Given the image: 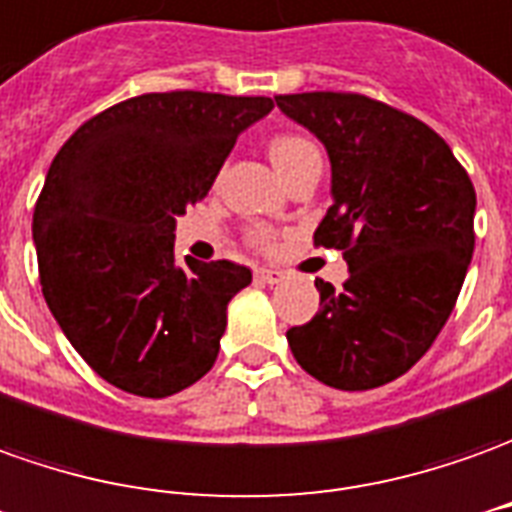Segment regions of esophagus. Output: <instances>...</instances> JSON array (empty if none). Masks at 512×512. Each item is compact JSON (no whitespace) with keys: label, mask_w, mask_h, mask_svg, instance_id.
Here are the masks:
<instances>
[{"label":"esophagus","mask_w":512,"mask_h":512,"mask_svg":"<svg viewBox=\"0 0 512 512\" xmlns=\"http://www.w3.org/2000/svg\"><path fill=\"white\" fill-rule=\"evenodd\" d=\"M281 278H284L281 270H270V267H259V270H256V281H259V284H278Z\"/></svg>","instance_id":"esophagus-1"}]
</instances>
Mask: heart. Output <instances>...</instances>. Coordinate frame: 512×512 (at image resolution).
Listing matches in <instances>:
<instances>
[{"label": "heart", "mask_w": 512, "mask_h": 512, "mask_svg": "<svg viewBox=\"0 0 512 512\" xmlns=\"http://www.w3.org/2000/svg\"><path fill=\"white\" fill-rule=\"evenodd\" d=\"M317 153L315 144L309 142L306 136L301 133H278L276 139L270 142V158H273V164L276 169L287 178V172H290L295 164H301L306 155ZM256 245H267V236L264 234H256Z\"/></svg>", "instance_id": "heart-1"}]
</instances>
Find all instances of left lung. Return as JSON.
Instances as JSON below:
<instances>
[{
  "label": "left lung",
  "instance_id": "left-lung-1",
  "mask_svg": "<svg viewBox=\"0 0 512 512\" xmlns=\"http://www.w3.org/2000/svg\"><path fill=\"white\" fill-rule=\"evenodd\" d=\"M326 144L334 203L315 248L343 250L348 278H317L320 312L287 331L292 357L337 390H373L432 348L474 256L477 192L426 122L354 91L278 94Z\"/></svg>",
  "mask_w": 512,
  "mask_h": 512
}]
</instances>
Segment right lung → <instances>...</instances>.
<instances>
[{
  "label": "right lung",
  "mask_w": 512,
  "mask_h": 512,
  "mask_svg": "<svg viewBox=\"0 0 512 512\" xmlns=\"http://www.w3.org/2000/svg\"><path fill=\"white\" fill-rule=\"evenodd\" d=\"M270 111V97L142 94L91 116L52 158L33 211L41 292L108 384L164 398L214 365L228 301L253 276L225 259L175 262V217Z\"/></svg>",
  "instance_id": "obj_1"
}]
</instances>
